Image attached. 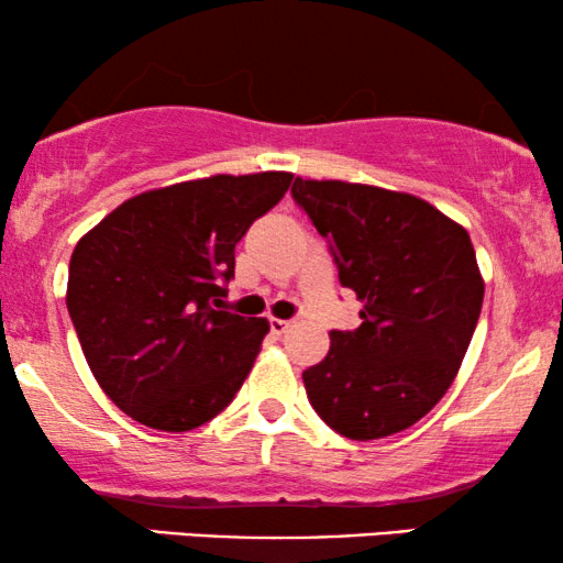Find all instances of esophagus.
<instances>
[{
    "label": "esophagus",
    "mask_w": 563,
    "mask_h": 563,
    "mask_svg": "<svg viewBox=\"0 0 563 563\" xmlns=\"http://www.w3.org/2000/svg\"><path fill=\"white\" fill-rule=\"evenodd\" d=\"M268 325H272V333L274 335H284L287 333V330L295 325V320H282V318H272L268 320Z\"/></svg>",
    "instance_id": "1"
}]
</instances>
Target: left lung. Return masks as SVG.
Returning a JSON list of instances; mask_svg holds the SVG:
<instances>
[{
    "label": "left lung",
    "instance_id": "1",
    "mask_svg": "<svg viewBox=\"0 0 563 563\" xmlns=\"http://www.w3.org/2000/svg\"><path fill=\"white\" fill-rule=\"evenodd\" d=\"M291 197L330 243L361 325L333 330L302 374L335 433L374 441L415 426L456 379L482 312L472 238L426 199L368 184L295 179Z\"/></svg>",
    "mask_w": 563,
    "mask_h": 563
}]
</instances>
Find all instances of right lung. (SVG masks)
I'll return each instance as SVG.
<instances>
[{
  "mask_svg": "<svg viewBox=\"0 0 563 563\" xmlns=\"http://www.w3.org/2000/svg\"><path fill=\"white\" fill-rule=\"evenodd\" d=\"M289 184L261 172L151 189L76 243L68 314L99 387L130 418L184 433L233 402L268 320L220 310V297L238 241Z\"/></svg>",
  "mask_w": 563,
  "mask_h": 563,
  "instance_id": "obj_1",
  "label": "right lung"
}]
</instances>
